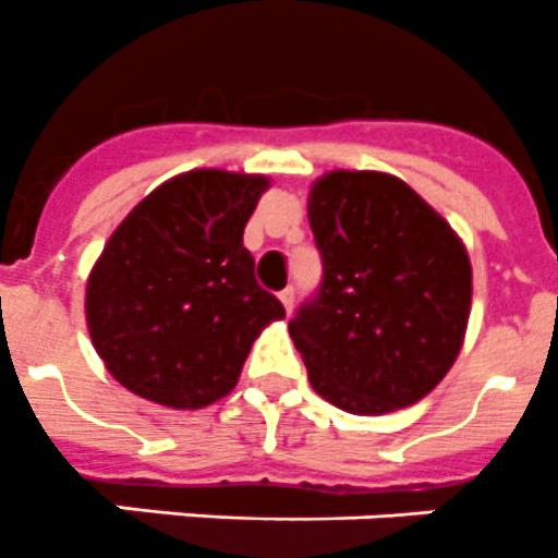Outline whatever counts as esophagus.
Masks as SVG:
<instances>
[{"mask_svg": "<svg viewBox=\"0 0 558 558\" xmlns=\"http://www.w3.org/2000/svg\"><path fill=\"white\" fill-rule=\"evenodd\" d=\"M279 301H282V306L288 310V313H293V304H295V290L293 288H284L282 293H279Z\"/></svg>", "mask_w": 558, "mask_h": 558, "instance_id": "obj_1", "label": "esophagus"}]
</instances>
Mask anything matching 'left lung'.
<instances>
[{
  "label": "left lung",
  "mask_w": 558,
  "mask_h": 558,
  "mask_svg": "<svg viewBox=\"0 0 558 558\" xmlns=\"http://www.w3.org/2000/svg\"><path fill=\"white\" fill-rule=\"evenodd\" d=\"M306 213L324 282L288 329L313 390L354 415L412 407L462 349L473 299L464 243L381 171L324 173Z\"/></svg>",
  "instance_id": "left-lung-1"
}]
</instances>
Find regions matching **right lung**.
<instances>
[{"label": "right lung", "instance_id": "right-lung-1", "mask_svg": "<svg viewBox=\"0 0 558 558\" xmlns=\"http://www.w3.org/2000/svg\"><path fill=\"white\" fill-rule=\"evenodd\" d=\"M268 179L179 173L105 243L85 290L96 354L146 401L202 409L238 385L254 340L284 306L254 279L243 229Z\"/></svg>", "mask_w": 558, "mask_h": 558}]
</instances>
